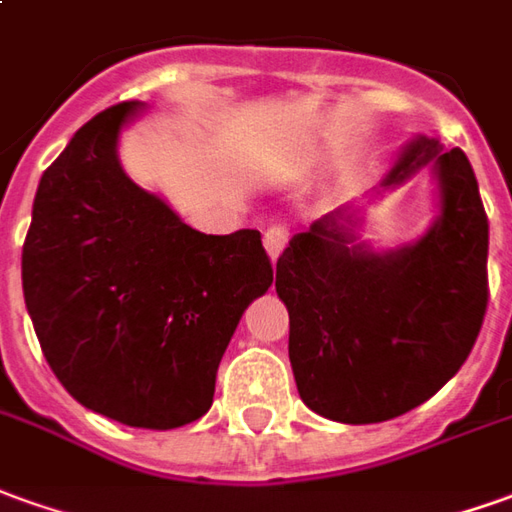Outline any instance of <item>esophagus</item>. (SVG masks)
<instances>
[{
  "mask_svg": "<svg viewBox=\"0 0 512 512\" xmlns=\"http://www.w3.org/2000/svg\"><path fill=\"white\" fill-rule=\"evenodd\" d=\"M284 245H287V231H284L281 225H273V228L264 231V248H267V256H270L273 262L281 256Z\"/></svg>",
  "mask_w": 512,
  "mask_h": 512,
  "instance_id": "1",
  "label": "esophagus"
}]
</instances>
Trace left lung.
I'll return each instance as SVG.
<instances>
[{
	"label": "left lung",
	"mask_w": 512,
	"mask_h": 512,
	"mask_svg": "<svg viewBox=\"0 0 512 512\" xmlns=\"http://www.w3.org/2000/svg\"><path fill=\"white\" fill-rule=\"evenodd\" d=\"M429 161L440 217L418 242L376 253L359 245L337 209L278 256L295 384L323 418L379 424L415 410L477 343L488 309V214L468 158L418 136L384 186L404 183Z\"/></svg>",
	"instance_id": "8db88e82"
}]
</instances>
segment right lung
Masks as SVG:
<instances>
[{
	"label": "right lung",
	"instance_id": "add662e5",
	"mask_svg": "<svg viewBox=\"0 0 512 512\" xmlns=\"http://www.w3.org/2000/svg\"><path fill=\"white\" fill-rule=\"evenodd\" d=\"M142 111L105 108L41 175L21 250L24 303L49 368L83 407L139 429L209 412L236 323L273 284L262 234L189 228L116 155Z\"/></svg>",
	"mask_w": 512,
	"mask_h": 512
}]
</instances>
